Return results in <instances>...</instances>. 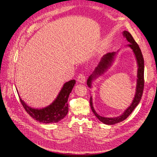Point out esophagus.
<instances>
[{"label":"esophagus","instance_id":"34e87169","mask_svg":"<svg viewBox=\"0 0 157 157\" xmlns=\"http://www.w3.org/2000/svg\"><path fill=\"white\" fill-rule=\"evenodd\" d=\"M77 81L81 84H84L85 83V82H86V77H85V76L84 75L80 74L78 76Z\"/></svg>","mask_w":157,"mask_h":157}]
</instances>
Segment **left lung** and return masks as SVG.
I'll return each instance as SVG.
<instances>
[{"label":"left lung","mask_w":157,"mask_h":157,"mask_svg":"<svg viewBox=\"0 0 157 157\" xmlns=\"http://www.w3.org/2000/svg\"><path fill=\"white\" fill-rule=\"evenodd\" d=\"M123 36H124L126 40L129 42L130 44H127L128 47L132 50L133 53L134 54L136 58V60L137 62V80H136V92L134 99L130 105L126 110L123 112L121 115L115 117H105L99 115V114L96 113L93 106V101L92 96L90 97V107H91L92 110L94 114L98 119L102 122L103 124H107V125H113L119 123L123 121H124L127 117L129 116L130 114L134 111V109L138 105L141 99L142 94H143L144 91V60L143 58V55H142L141 51L140 48V47L136 43V42L134 40V38L132 37L130 33L126 31H124L122 32ZM118 50L116 52H111V53H107L104 55L98 65L93 71L92 75L90 76L89 78L87 80V85L89 88H92L93 83L96 81V79L99 77H101L103 75H105V73L108 71V69L110 68L114 61L115 59L117 54H118Z\"/></svg>","instance_id":"1"}]
</instances>
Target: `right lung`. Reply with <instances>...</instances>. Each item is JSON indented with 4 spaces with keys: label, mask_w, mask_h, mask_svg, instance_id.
Segmentation results:
<instances>
[{
    "label": "right lung",
    "mask_w": 157,
    "mask_h": 157,
    "mask_svg": "<svg viewBox=\"0 0 157 157\" xmlns=\"http://www.w3.org/2000/svg\"><path fill=\"white\" fill-rule=\"evenodd\" d=\"M75 83V80H71L65 82L54 101L48 106L42 108L31 107L23 100L19 94L18 96H20L23 107L33 118L44 124L56 123L67 115L69 111L67 101ZM17 92L18 93L17 90Z\"/></svg>",
    "instance_id": "add662e5"
}]
</instances>
